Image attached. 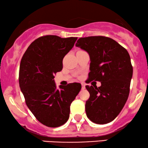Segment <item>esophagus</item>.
<instances>
[{"label": "esophagus", "instance_id": "esophagus-1", "mask_svg": "<svg viewBox=\"0 0 148 148\" xmlns=\"http://www.w3.org/2000/svg\"><path fill=\"white\" fill-rule=\"evenodd\" d=\"M81 85H82V90H84L85 89V84L84 83H81Z\"/></svg>", "mask_w": 148, "mask_h": 148}]
</instances>
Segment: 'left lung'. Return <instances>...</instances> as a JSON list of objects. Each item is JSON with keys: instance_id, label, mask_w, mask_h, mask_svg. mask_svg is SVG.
Returning a JSON list of instances; mask_svg holds the SVG:
<instances>
[{"instance_id": "obj_1", "label": "left lung", "mask_w": 148, "mask_h": 148, "mask_svg": "<svg viewBox=\"0 0 148 148\" xmlns=\"http://www.w3.org/2000/svg\"><path fill=\"white\" fill-rule=\"evenodd\" d=\"M76 46L90 56L88 83L99 81L101 86L86 85L90 97L85 111L91 121L106 124L117 116L130 94L133 67L130 54L114 39L105 36L81 37Z\"/></svg>"}]
</instances>
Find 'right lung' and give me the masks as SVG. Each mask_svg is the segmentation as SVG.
<instances>
[{
	"label": "right lung",
	"mask_w": 148,
	"mask_h": 148,
	"mask_svg": "<svg viewBox=\"0 0 148 148\" xmlns=\"http://www.w3.org/2000/svg\"><path fill=\"white\" fill-rule=\"evenodd\" d=\"M77 37L44 35L35 39L23 56L18 82L25 103L35 118L49 127L68 120L70 105L81 89L79 83L56 88L53 78L63 68V58L73 47Z\"/></svg>",
	"instance_id": "right-lung-1"
}]
</instances>
